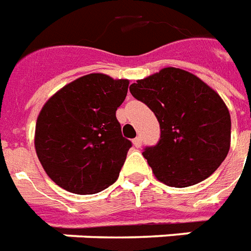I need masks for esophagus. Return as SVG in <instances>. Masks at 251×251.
Wrapping results in <instances>:
<instances>
[{
  "label": "esophagus",
  "instance_id": "esophagus-1",
  "mask_svg": "<svg viewBox=\"0 0 251 251\" xmlns=\"http://www.w3.org/2000/svg\"><path fill=\"white\" fill-rule=\"evenodd\" d=\"M132 143H134V146L136 147V149H139V147H142V139H140L139 136L138 138H135L134 140H132Z\"/></svg>",
  "mask_w": 251,
  "mask_h": 251
}]
</instances>
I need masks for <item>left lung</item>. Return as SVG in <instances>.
Listing matches in <instances>:
<instances>
[{
    "mask_svg": "<svg viewBox=\"0 0 251 251\" xmlns=\"http://www.w3.org/2000/svg\"><path fill=\"white\" fill-rule=\"evenodd\" d=\"M158 119L161 138L143 157L161 182L174 188L209 177L230 150V112L215 90L191 73L166 67L129 86Z\"/></svg>",
    "mask_w": 251,
    "mask_h": 251,
    "instance_id": "8db88e82",
    "label": "left lung"
}]
</instances>
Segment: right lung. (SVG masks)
I'll return each instance as SVG.
<instances>
[{
    "mask_svg": "<svg viewBox=\"0 0 251 251\" xmlns=\"http://www.w3.org/2000/svg\"><path fill=\"white\" fill-rule=\"evenodd\" d=\"M127 90V79L88 74L44 104L36 122L35 147L56 185L77 195H93L116 181L132 146L116 119Z\"/></svg>",
    "mask_w": 251,
    "mask_h": 251,
    "instance_id": "right-lung-1",
    "label": "right lung"
}]
</instances>
